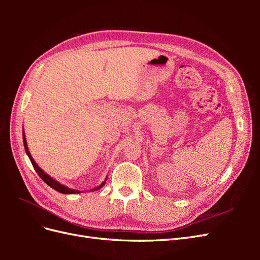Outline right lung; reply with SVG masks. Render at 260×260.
Masks as SVG:
<instances>
[{
	"instance_id": "1",
	"label": "right lung",
	"mask_w": 260,
	"mask_h": 260,
	"mask_svg": "<svg viewBox=\"0 0 260 260\" xmlns=\"http://www.w3.org/2000/svg\"><path fill=\"white\" fill-rule=\"evenodd\" d=\"M22 140H23V146H25V151H26V153H27V155H28V157H29V159H30L31 164H32V166H34L35 170L37 171V174L39 175V177H40L46 184L50 185L52 188H54L55 191H57V192L62 193V194H78V193H81V191L74 190V188H70V187H68V186H66V185H64V184L59 183L58 181L53 179V178H52L51 176H49L48 174H45V172H44L40 167L38 166L37 162H36L35 159L32 158V156H31V154H30V152H29V149H28L27 141H26V137H25V132H23V131H22ZM106 180H107V178H106V179L103 181V182H102L99 186L92 188V190H90V191H91V192H92V191H96V190H99V188L103 187V185H104L105 182H106Z\"/></svg>"
}]
</instances>
